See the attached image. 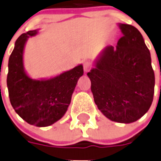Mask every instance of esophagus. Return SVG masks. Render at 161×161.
I'll return each mask as SVG.
<instances>
[{
	"label": "esophagus",
	"mask_w": 161,
	"mask_h": 161,
	"mask_svg": "<svg viewBox=\"0 0 161 161\" xmlns=\"http://www.w3.org/2000/svg\"><path fill=\"white\" fill-rule=\"evenodd\" d=\"M92 64L90 61H85V62L83 63V69H84V71L86 72V73L89 71L90 69H92Z\"/></svg>",
	"instance_id": "obj_1"
}]
</instances>
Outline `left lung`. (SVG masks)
<instances>
[{"label": "left lung", "instance_id": "left-lung-1", "mask_svg": "<svg viewBox=\"0 0 161 161\" xmlns=\"http://www.w3.org/2000/svg\"><path fill=\"white\" fill-rule=\"evenodd\" d=\"M119 27L123 36L117 46L102 51L87 76L102 113L111 121L127 124L143 117L151 108L155 74L141 32L130 25Z\"/></svg>", "mask_w": 161, "mask_h": 161}]
</instances>
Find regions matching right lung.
Here are the masks:
<instances>
[{
	"label": "right lung",
	"instance_id": "obj_1",
	"mask_svg": "<svg viewBox=\"0 0 161 161\" xmlns=\"http://www.w3.org/2000/svg\"><path fill=\"white\" fill-rule=\"evenodd\" d=\"M38 31L22 34L9 58L7 87L11 106L23 120L39 127L49 126L64 117L78 78L83 74L79 64L58 76L32 79L25 71L23 53L29 37Z\"/></svg>",
	"mask_w": 161,
	"mask_h": 161
}]
</instances>
